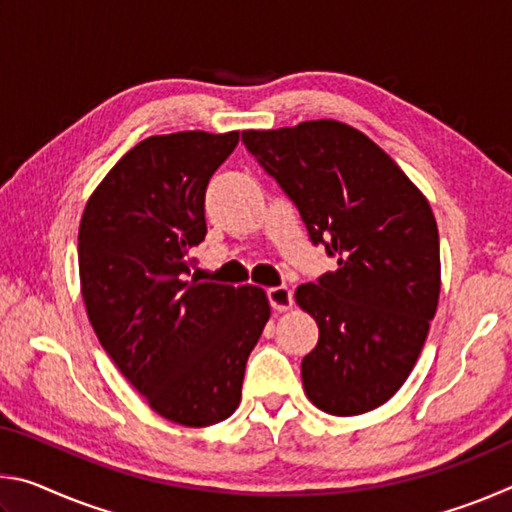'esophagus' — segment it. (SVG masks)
Listing matches in <instances>:
<instances>
[{
  "label": "esophagus",
  "mask_w": 512,
  "mask_h": 512,
  "mask_svg": "<svg viewBox=\"0 0 512 512\" xmlns=\"http://www.w3.org/2000/svg\"><path fill=\"white\" fill-rule=\"evenodd\" d=\"M266 298L275 311H287L293 305V293L289 287H273L266 291Z\"/></svg>",
  "instance_id": "obj_1"
}]
</instances>
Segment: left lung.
Listing matches in <instances>:
<instances>
[{
	"label": "left lung",
	"instance_id": "8db88e82",
	"mask_svg": "<svg viewBox=\"0 0 512 512\" xmlns=\"http://www.w3.org/2000/svg\"><path fill=\"white\" fill-rule=\"evenodd\" d=\"M246 149L282 187L336 271L300 284L318 343L302 386L320 411L359 415L400 391L440 296L438 225L427 198L379 146L341 121L244 131Z\"/></svg>",
	"mask_w": 512,
	"mask_h": 512
}]
</instances>
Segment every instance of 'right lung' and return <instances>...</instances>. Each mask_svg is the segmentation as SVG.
I'll return each instance as SVG.
<instances>
[{"label": "right lung", "mask_w": 512, "mask_h": 512, "mask_svg": "<svg viewBox=\"0 0 512 512\" xmlns=\"http://www.w3.org/2000/svg\"><path fill=\"white\" fill-rule=\"evenodd\" d=\"M239 133L185 131L133 146L85 205L81 293L103 350L155 413L185 427L230 418L271 316L266 293L187 280L207 235L205 189Z\"/></svg>", "instance_id": "right-lung-1"}]
</instances>
